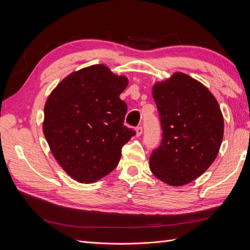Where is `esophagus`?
<instances>
[{
    "mask_svg": "<svg viewBox=\"0 0 250 250\" xmlns=\"http://www.w3.org/2000/svg\"><path fill=\"white\" fill-rule=\"evenodd\" d=\"M135 132H137V137H140V135L143 133V127L138 126L137 128H135Z\"/></svg>",
    "mask_w": 250,
    "mask_h": 250,
    "instance_id": "1",
    "label": "esophagus"
}]
</instances>
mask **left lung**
Here are the masks:
<instances>
[{
	"mask_svg": "<svg viewBox=\"0 0 250 250\" xmlns=\"http://www.w3.org/2000/svg\"><path fill=\"white\" fill-rule=\"evenodd\" d=\"M152 95L163 139L150 155V170L169 186L190 184L209 168L220 149V107L202 83L184 73L155 83Z\"/></svg>",
	"mask_w": 250,
	"mask_h": 250,
	"instance_id": "1",
	"label": "left lung"
}]
</instances>
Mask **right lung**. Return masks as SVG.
<instances>
[{
    "instance_id": "add662e5",
    "label": "right lung",
    "mask_w": 250,
    "mask_h": 250,
    "mask_svg": "<svg viewBox=\"0 0 250 250\" xmlns=\"http://www.w3.org/2000/svg\"><path fill=\"white\" fill-rule=\"evenodd\" d=\"M128 79L95 64L74 72L52 90L42 130L52 154L79 183H94L115 169L135 131L124 126L120 94Z\"/></svg>"
}]
</instances>
